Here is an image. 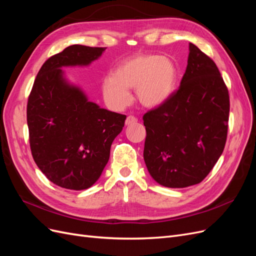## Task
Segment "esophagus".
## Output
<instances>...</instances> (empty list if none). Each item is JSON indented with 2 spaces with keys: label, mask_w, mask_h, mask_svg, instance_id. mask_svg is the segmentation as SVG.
I'll return each instance as SVG.
<instances>
[{
  "label": "esophagus",
  "mask_w": 256,
  "mask_h": 256,
  "mask_svg": "<svg viewBox=\"0 0 256 256\" xmlns=\"http://www.w3.org/2000/svg\"><path fill=\"white\" fill-rule=\"evenodd\" d=\"M138 122L136 118H134V116H132V115H129V116H127L125 124H126L127 126H129V125H132V124H134V122Z\"/></svg>",
  "instance_id": "esophagus-1"
}]
</instances>
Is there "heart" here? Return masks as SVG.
<instances>
[{"label": "heart", "instance_id": "heart-1", "mask_svg": "<svg viewBox=\"0 0 256 256\" xmlns=\"http://www.w3.org/2000/svg\"><path fill=\"white\" fill-rule=\"evenodd\" d=\"M177 68L168 56L138 54L116 68L114 76L102 81V92L112 109L122 110L131 102L130 88L146 108H157L171 98L176 88Z\"/></svg>", "mask_w": 256, "mask_h": 256}]
</instances>
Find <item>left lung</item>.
Masks as SVG:
<instances>
[{
  "label": "left lung",
  "mask_w": 256,
  "mask_h": 256,
  "mask_svg": "<svg viewBox=\"0 0 256 256\" xmlns=\"http://www.w3.org/2000/svg\"><path fill=\"white\" fill-rule=\"evenodd\" d=\"M230 96L214 62L189 44L180 86L144 114V161L154 182L186 188L202 182L223 152Z\"/></svg>",
  "instance_id": "obj_1"
}]
</instances>
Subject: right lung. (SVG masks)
<instances>
[{"label":"right lung","instance_id":"obj_1","mask_svg":"<svg viewBox=\"0 0 256 256\" xmlns=\"http://www.w3.org/2000/svg\"><path fill=\"white\" fill-rule=\"evenodd\" d=\"M106 48L72 44L44 62L30 92L26 118L34 161L50 182L84 190L102 175L126 115L88 102L63 67L88 66Z\"/></svg>","mask_w":256,"mask_h":256}]
</instances>
